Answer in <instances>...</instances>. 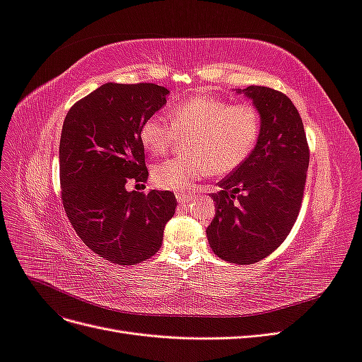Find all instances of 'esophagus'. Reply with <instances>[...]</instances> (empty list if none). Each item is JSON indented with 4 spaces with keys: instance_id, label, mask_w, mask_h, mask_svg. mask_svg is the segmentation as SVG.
<instances>
[{
    "instance_id": "obj_1",
    "label": "esophagus",
    "mask_w": 362,
    "mask_h": 362,
    "mask_svg": "<svg viewBox=\"0 0 362 362\" xmlns=\"http://www.w3.org/2000/svg\"><path fill=\"white\" fill-rule=\"evenodd\" d=\"M177 199H178V204H180V205H187V204H189V198H187V196H185L184 193H178V194H177Z\"/></svg>"
}]
</instances>
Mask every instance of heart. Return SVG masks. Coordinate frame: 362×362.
<instances>
[{
	"instance_id": "1",
	"label": "heart",
	"mask_w": 362,
	"mask_h": 362,
	"mask_svg": "<svg viewBox=\"0 0 362 362\" xmlns=\"http://www.w3.org/2000/svg\"><path fill=\"white\" fill-rule=\"evenodd\" d=\"M259 129L255 105L198 95L170 108V124L160 115L149 116L141 124L140 141L149 154L160 156L178 137H187V156L163 160L152 168V182L158 189L182 192L206 173L235 170L254 149Z\"/></svg>"
}]
</instances>
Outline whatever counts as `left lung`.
Here are the masks:
<instances>
[{"label":"left lung","mask_w":362,"mask_h":362,"mask_svg":"<svg viewBox=\"0 0 362 362\" xmlns=\"http://www.w3.org/2000/svg\"><path fill=\"white\" fill-rule=\"evenodd\" d=\"M254 101L261 129L254 151L210 194L216 214L206 237L214 254L234 264L269 257L298 218L310 164V148L298 108L264 86L238 89Z\"/></svg>","instance_id":"1"}]
</instances>
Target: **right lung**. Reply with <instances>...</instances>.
I'll return each mask as SVG.
<instances>
[{
	"mask_svg": "<svg viewBox=\"0 0 362 362\" xmlns=\"http://www.w3.org/2000/svg\"><path fill=\"white\" fill-rule=\"evenodd\" d=\"M168 93L152 83H105L64 117L59 149L64 211L83 243L115 264L134 266L154 255L177 208L169 190L125 189L129 181L148 180L140 128Z\"/></svg>",
	"mask_w": 362,
	"mask_h": 362,
	"instance_id": "1",
	"label": "right lung"
}]
</instances>
